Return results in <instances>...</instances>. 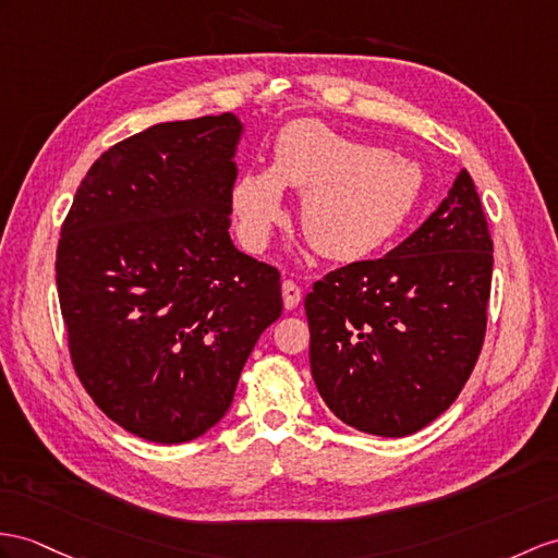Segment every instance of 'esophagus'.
Listing matches in <instances>:
<instances>
[{"label":"esophagus","instance_id":"1","mask_svg":"<svg viewBox=\"0 0 558 558\" xmlns=\"http://www.w3.org/2000/svg\"><path fill=\"white\" fill-rule=\"evenodd\" d=\"M281 295H283V307H287V310H295L298 305H301L303 293H301V287H298V283L283 281L281 283Z\"/></svg>","mask_w":558,"mask_h":558}]
</instances>
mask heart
<instances>
[{
    "mask_svg": "<svg viewBox=\"0 0 558 558\" xmlns=\"http://www.w3.org/2000/svg\"><path fill=\"white\" fill-rule=\"evenodd\" d=\"M283 186L303 194L301 225L312 246L333 260H360L400 232L418 198L421 170L319 120L289 122L271 148V166L241 172L232 189L251 246H263L287 215Z\"/></svg>",
    "mask_w": 558,
    "mask_h": 558,
    "instance_id": "1",
    "label": "heart"
}]
</instances>
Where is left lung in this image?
<instances>
[{
	"label": "left lung",
	"mask_w": 558,
	"mask_h": 558,
	"mask_svg": "<svg viewBox=\"0 0 558 558\" xmlns=\"http://www.w3.org/2000/svg\"><path fill=\"white\" fill-rule=\"evenodd\" d=\"M493 239L471 174L378 260L329 271L305 298L310 369L343 424L402 438L438 418L481 355Z\"/></svg>",
	"instance_id": "8db88e82"
}]
</instances>
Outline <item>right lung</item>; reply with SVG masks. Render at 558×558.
I'll use <instances>...</instances> for the list:
<instances>
[{"label": "right lung", "mask_w": 558, "mask_h": 558, "mask_svg": "<svg viewBox=\"0 0 558 558\" xmlns=\"http://www.w3.org/2000/svg\"><path fill=\"white\" fill-rule=\"evenodd\" d=\"M241 134L234 113L134 134L89 168L61 227L57 287L77 378L144 440L210 430L281 315L279 271L229 236Z\"/></svg>", "instance_id": "right-lung-1"}]
</instances>
